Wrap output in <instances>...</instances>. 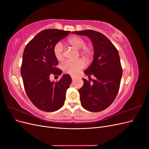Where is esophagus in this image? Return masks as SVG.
<instances>
[{"mask_svg": "<svg viewBox=\"0 0 149 149\" xmlns=\"http://www.w3.org/2000/svg\"><path fill=\"white\" fill-rule=\"evenodd\" d=\"M71 79H72V80H73V81L75 80L76 78L75 76H71Z\"/></svg>", "mask_w": 149, "mask_h": 149, "instance_id": "34e87169", "label": "esophagus"}]
</instances>
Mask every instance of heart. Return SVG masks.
<instances>
[{
    "label": "heart",
    "instance_id": "b5f03b06",
    "mask_svg": "<svg viewBox=\"0 0 149 149\" xmlns=\"http://www.w3.org/2000/svg\"><path fill=\"white\" fill-rule=\"evenodd\" d=\"M68 43L76 49L80 50V54L86 60L89 61L93 56V50L89 47H86V42L83 38L77 36L71 37L68 40ZM53 52L54 56L58 60H62L63 58V47L61 42L56 43L53 47ZM84 67V62L83 60L79 59L74 61H66L62 65V69L64 72L71 74H76Z\"/></svg>",
    "mask_w": 149,
    "mask_h": 149
}]
</instances>
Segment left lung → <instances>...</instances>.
<instances>
[{
    "instance_id": "obj_1",
    "label": "left lung",
    "mask_w": 149,
    "mask_h": 149,
    "mask_svg": "<svg viewBox=\"0 0 149 149\" xmlns=\"http://www.w3.org/2000/svg\"><path fill=\"white\" fill-rule=\"evenodd\" d=\"M72 33L86 36L93 43L94 56L91 65L84 71L90 79L95 77L91 83L83 80L79 89L80 101L86 110L100 112L109 107L118 93L123 75L118 49L105 35L92 30L75 31Z\"/></svg>"
}]
</instances>
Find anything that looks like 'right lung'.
<instances>
[{"label":"right lung","mask_w":149,"mask_h":149,"mask_svg":"<svg viewBox=\"0 0 149 149\" xmlns=\"http://www.w3.org/2000/svg\"><path fill=\"white\" fill-rule=\"evenodd\" d=\"M70 33V31L58 29L44 30L25 48L20 71L24 88L30 100L41 111L54 112L64 105L66 90L72 81L71 76L65 74L58 82L51 81L49 76L62 73L55 67L58 61L53 48Z\"/></svg>","instance_id":"right-lung-1"}]
</instances>
